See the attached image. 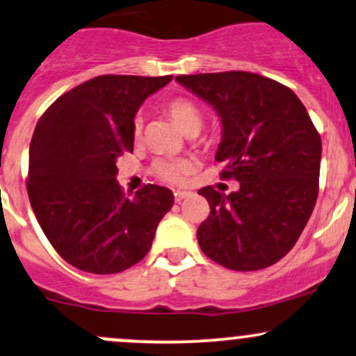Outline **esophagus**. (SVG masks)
Segmentation results:
<instances>
[{
  "instance_id": "34e87169",
  "label": "esophagus",
  "mask_w": 356,
  "mask_h": 356,
  "mask_svg": "<svg viewBox=\"0 0 356 356\" xmlns=\"http://www.w3.org/2000/svg\"><path fill=\"white\" fill-rule=\"evenodd\" d=\"M189 196H191V193H187V191H175L174 193L175 202H182L186 197H189Z\"/></svg>"
}]
</instances>
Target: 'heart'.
Here are the masks:
<instances>
[{
	"mask_svg": "<svg viewBox=\"0 0 356 356\" xmlns=\"http://www.w3.org/2000/svg\"><path fill=\"white\" fill-rule=\"evenodd\" d=\"M167 111L172 116V120L177 123V127L184 131L186 135H196L202 127V109L197 106L194 101L187 97H175L167 104ZM143 131V116L136 115L134 120V135L135 138H140ZM196 163L191 159L184 157H160L152 163V172L167 184H182L189 172L194 170Z\"/></svg>",
	"mask_w": 356,
	"mask_h": 356,
	"instance_id": "b5f03b06",
	"label": "heart"
}]
</instances>
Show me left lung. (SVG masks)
<instances>
[{
  "mask_svg": "<svg viewBox=\"0 0 356 356\" xmlns=\"http://www.w3.org/2000/svg\"><path fill=\"white\" fill-rule=\"evenodd\" d=\"M221 120L218 162L240 189L202 187L211 213L197 228L206 257L232 270H260L286 257L318 199L321 136L291 89L245 70L175 77Z\"/></svg>",
  "mask_w": 356,
  "mask_h": 356,
  "instance_id": "left-lung-1",
  "label": "left lung"
}]
</instances>
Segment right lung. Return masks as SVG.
I'll return each instance as SVG.
<instances>
[{
    "label": "right lung",
    "mask_w": 356,
    "mask_h": 356,
    "mask_svg": "<svg viewBox=\"0 0 356 356\" xmlns=\"http://www.w3.org/2000/svg\"><path fill=\"white\" fill-rule=\"evenodd\" d=\"M172 76H99L62 95L38 120L30 143V204L42 232L67 264L118 273L138 264L174 204L148 184L127 197L116 160L134 152V120Z\"/></svg>",
    "instance_id": "right-lung-1"
}]
</instances>
